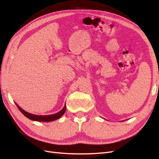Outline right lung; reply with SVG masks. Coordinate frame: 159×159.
Returning <instances> with one entry per match:
<instances>
[{
    "label": "right lung",
    "instance_id": "1",
    "mask_svg": "<svg viewBox=\"0 0 159 159\" xmlns=\"http://www.w3.org/2000/svg\"><path fill=\"white\" fill-rule=\"evenodd\" d=\"M15 104L17 106L18 108L19 109V111L26 117H27L28 119H29L32 120H34V121L51 122V121H53V120H56L59 119V118H61L63 115H64V113L66 111V105H65L64 108H63L61 111L56 113V114H53V115H37L31 114V113H29L28 112L24 111L22 108H20L19 105H18L16 102H15Z\"/></svg>",
    "mask_w": 159,
    "mask_h": 159
}]
</instances>
